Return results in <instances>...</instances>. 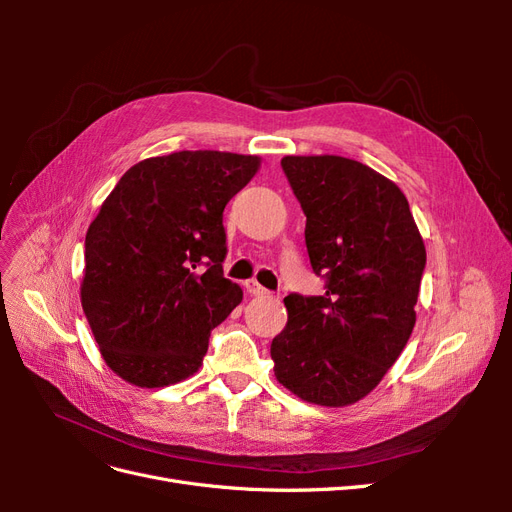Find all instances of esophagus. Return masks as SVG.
I'll return each instance as SVG.
<instances>
[{"mask_svg":"<svg viewBox=\"0 0 512 512\" xmlns=\"http://www.w3.org/2000/svg\"><path fill=\"white\" fill-rule=\"evenodd\" d=\"M243 286H245V290H247V292L254 294V297H265V294H269V292H267V288H262L256 280H247Z\"/></svg>","mask_w":512,"mask_h":512,"instance_id":"esophagus-1","label":"esophagus"}]
</instances>
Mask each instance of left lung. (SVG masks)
Masks as SVG:
<instances>
[{"instance_id":"1","label":"left lung","mask_w":512,"mask_h":512,"mask_svg":"<svg viewBox=\"0 0 512 512\" xmlns=\"http://www.w3.org/2000/svg\"><path fill=\"white\" fill-rule=\"evenodd\" d=\"M305 213V245L322 297L288 294L273 337L275 378L303 401L356 404L406 348L425 269V243L397 185L342 156H286Z\"/></svg>"}]
</instances>
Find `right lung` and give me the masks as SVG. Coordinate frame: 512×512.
I'll list each match as a JSON object with an SVG mask.
<instances>
[{
    "label": "right lung",
    "instance_id": "add662e5",
    "mask_svg": "<svg viewBox=\"0 0 512 512\" xmlns=\"http://www.w3.org/2000/svg\"><path fill=\"white\" fill-rule=\"evenodd\" d=\"M258 156L177 151L134 164L85 237L81 305L104 363L160 389L196 374L243 290L224 277V207Z\"/></svg>",
    "mask_w": 512,
    "mask_h": 512
}]
</instances>
